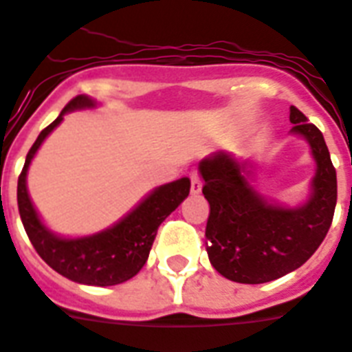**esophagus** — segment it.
Returning <instances> with one entry per match:
<instances>
[{
  "label": "esophagus",
  "mask_w": 352,
  "mask_h": 352,
  "mask_svg": "<svg viewBox=\"0 0 352 352\" xmlns=\"http://www.w3.org/2000/svg\"><path fill=\"white\" fill-rule=\"evenodd\" d=\"M201 191H202L201 179L197 177V173H191V193H193V195H199Z\"/></svg>",
  "instance_id": "obj_1"
}]
</instances>
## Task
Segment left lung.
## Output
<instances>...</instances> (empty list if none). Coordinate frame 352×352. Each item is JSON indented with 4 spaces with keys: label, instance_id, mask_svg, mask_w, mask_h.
<instances>
[{
    "label": "left lung",
    "instance_id": "8db88e82",
    "mask_svg": "<svg viewBox=\"0 0 352 352\" xmlns=\"http://www.w3.org/2000/svg\"><path fill=\"white\" fill-rule=\"evenodd\" d=\"M291 135L302 137L315 161L304 202L287 206L262 195L255 159L215 151L199 162L210 217L206 251L224 278L264 284L298 270L327 235L336 206V170L322 131L298 108H289Z\"/></svg>",
    "mask_w": 352,
    "mask_h": 352
}]
</instances>
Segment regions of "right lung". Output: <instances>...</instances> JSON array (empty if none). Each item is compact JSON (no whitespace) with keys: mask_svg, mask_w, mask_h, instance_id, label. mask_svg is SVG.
Returning <instances> with one entry per match:
<instances>
[{"mask_svg":"<svg viewBox=\"0 0 352 352\" xmlns=\"http://www.w3.org/2000/svg\"><path fill=\"white\" fill-rule=\"evenodd\" d=\"M97 107L99 102L94 97L77 96L63 108L56 121L37 135L18 179V206L25 231L37 255L54 271L77 284L104 287L122 284L142 270L159 226L190 195V179L182 177L168 184L157 186L126 215L92 235L65 236L50 230L37 213L28 193V168L45 139L61 124L67 113L96 110Z\"/></svg>","mask_w":352,"mask_h":352,"instance_id":"add662e5","label":"right lung"}]
</instances>
